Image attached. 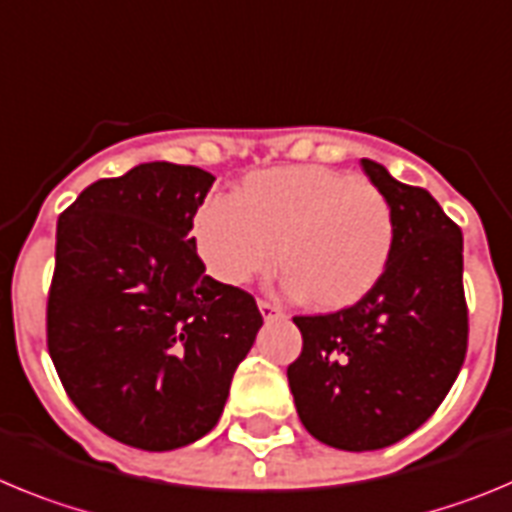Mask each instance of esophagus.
<instances>
[{
	"instance_id": "1",
	"label": "esophagus",
	"mask_w": 512,
	"mask_h": 512,
	"mask_svg": "<svg viewBox=\"0 0 512 512\" xmlns=\"http://www.w3.org/2000/svg\"><path fill=\"white\" fill-rule=\"evenodd\" d=\"M257 306H260L262 319H278V316H283L280 306H275V303H270V301H257Z\"/></svg>"
}]
</instances>
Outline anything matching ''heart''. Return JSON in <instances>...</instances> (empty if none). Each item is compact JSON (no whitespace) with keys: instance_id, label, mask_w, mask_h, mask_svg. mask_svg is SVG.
Returning <instances> with one entry per match:
<instances>
[{"instance_id":"heart-1","label":"heart","mask_w":512,"mask_h":512,"mask_svg":"<svg viewBox=\"0 0 512 512\" xmlns=\"http://www.w3.org/2000/svg\"><path fill=\"white\" fill-rule=\"evenodd\" d=\"M209 273L245 285L280 257L290 296L342 311L382 280L395 247L385 193L352 173L303 165L252 173L234 199H211L193 219Z\"/></svg>"}]
</instances>
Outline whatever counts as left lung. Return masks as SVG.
Masks as SVG:
<instances>
[{
	"mask_svg": "<svg viewBox=\"0 0 512 512\" xmlns=\"http://www.w3.org/2000/svg\"><path fill=\"white\" fill-rule=\"evenodd\" d=\"M362 168L395 216L380 283L354 306L293 316L303 349L288 365L298 418L334 449H385L434 416L464 365L469 339L462 229L426 188L375 160Z\"/></svg>",
	"mask_w": 512,
	"mask_h": 512,
	"instance_id": "8db88e82",
	"label": "left lung"
}]
</instances>
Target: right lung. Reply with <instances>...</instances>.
I'll use <instances>...</instances> for the list:
<instances>
[{"label": "right lung", "instance_id": "1", "mask_svg": "<svg viewBox=\"0 0 512 512\" xmlns=\"http://www.w3.org/2000/svg\"><path fill=\"white\" fill-rule=\"evenodd\" d=\"M216 178L142 163L58 216L48 352L81 416L145 451L216 426L262 326L255 298L206 275L193 216Z\"/></svg>", "mask_w": 512, "mask_h": 512}]
</instances>
